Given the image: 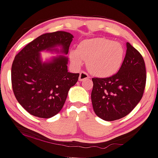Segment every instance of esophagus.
Wrapping results in <instances>:
<instances>
[{"label": "esophagus", "instance_id": "34e87169", "mask_svg": "<svg viewBox=\"0 0 158 158\" xmlns=\"http://www.w3.org/2000/svg\"><path fill=\"white\" fill-rule=\"evenodd\" d=\"M89 79V76L86 73H85V72H81L80 75H79V78L80 82H84V81L88 80Z\"/></svg>", "mask_w": 158, "mask_h": 158}]
</instances>
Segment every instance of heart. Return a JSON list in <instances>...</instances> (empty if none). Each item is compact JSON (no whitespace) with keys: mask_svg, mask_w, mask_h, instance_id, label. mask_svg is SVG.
<instances>
[{"mask_svg":"<svg viewBox=\"0 0 158 158\" xmlns=\"http://www.w3.org/2000/svg\"><path fill=\"white\" fill-rule=\"evenodd\" d=\"M125 57L122 44L106 38H94L83 40L77 51L73 50L70 58L73 64L80 66L82 60L87 62V68L98 77H108L120 69Z\"/></svg>","mask_w":158,"mask_h":158,"instance_id":"obj_1","label":"heart"}]
</instances>
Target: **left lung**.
Segmentation results:
<instances>
[{
  "instance_id": "8db88e82",
  "label": "left lung",
  "mask_w": 158,
  "mask_h": 158,
  "mask_svg": "<svg viewBox=\"0 0 158 158\" xmlns=\"http://www.w3.org/2000/svg\"><path fill=\"white\" fill-rule=\"evenodd\" d=\"M146 79L142 56L127 43L126 55L118 72L110 77L92 79L91 98L96 115L111 122L128 114L142 98Z\"/></svg>"
}]
</instances>
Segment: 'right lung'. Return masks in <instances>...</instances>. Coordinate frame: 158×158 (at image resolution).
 Returning a JSON list of instances; mask_svg holds the SVG:
<instances>
[{"label":"right lung","mask_w":158,"mask_h":158,"mask_svg":"<svg viewBox=\"0 0 158 158\" xmlns=\"http://www.w3.org/2000/svg\"><path fill=\"white\" fill-rule=\"evenodd\" d=\"M73 36L66 31L44 33L27 44L15 56L11 67L13 92L27 111L36 117L49 118L63 109L68 92L77 82L79 73L67 70L68 59L54 58L43 63L40 52L56 50L67 54Z\"/></svg>","instance_id":"add662e5"}]
</instances>
